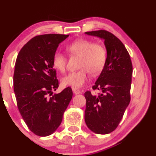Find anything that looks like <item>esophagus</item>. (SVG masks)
Masks as SVG:
<instances>
[{"label":"esophagus","mask_w":156,"mask_h":156,"mask_svg":"<svg viewBox=\"0 0 156 156\" xmlns=\"http://www.w3.org/2000/svg\"><path fill=\"white\" fill-rule=\"evenodd\" d=\"M73 92L74 94H80V90L78 89H76V88H73Z\"/></svg>","instance_id":"1"}]
</instances>
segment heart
Here are the masks:
<instances>
[{
    "label": "heart",
    "mask_w": 156,
    "mask_h": 156,
    "mask_svg": "<svg viewBox=\"0 0 156 156\" xmlns=\"http://www.w3.org/2000/svg\"><path fill=\"white\" fill-rule=\"evenodd\" d=\"M68 51L72 55L80 56L78 71L69 73L62 78L64 86L73 88L83 87L89 79V72L98 75L102 72L107 61V51L103 46L95 44L92 40L86 39H78L67 46ZM67 58L63 53L56 51L53 57V65L61 73L66 69Z\"/></svg>",
    "instance_id": "obj_1"
}]
</instances>
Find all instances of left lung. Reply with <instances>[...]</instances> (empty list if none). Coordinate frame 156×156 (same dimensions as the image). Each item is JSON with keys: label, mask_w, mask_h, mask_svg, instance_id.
Returning <instances> with one entry per match:
<instances>
[{"label": "left lung", "mask_w": 156, "mask_h": 156, "mask_svg": "<svg viewBox=\"0 0 156 156\" xmlns=\"http://www.w3.org/2000/svg\"><path fill=\"white\" fill-rule=\"evenodd\" d=\"M104 39L107 61L92 87L102 92L98 96L91 92L84 93L86 98V124L92 131L108 134L114 131L122 119L130 101L133 66L128 51L122 42L105 30L85 32Z\"/></svg>", "instance_id": "obj_1"}]
</instances>
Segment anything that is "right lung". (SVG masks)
I'll use <instances>...</instances> for the list:
<instances>
[{
  "mask_svg": "<svg viewBox=\"0 0 156 156\" xmlns=\"http://www.w3.org/2000/svg\"><path fill=\"white\" fill-rule=\"evenodd\" d=\"M64 34L36 36L19 52L14 73V91L19 112L31 132L51 135L58 128L73 97L70 87L53 94L58 87L53 57Z\"/></svg>",
  "mask_w": 156,
  "mask_h": 156,
  "instance_id": "obj_1",
  "label": "right lung"
}]
</instances>
